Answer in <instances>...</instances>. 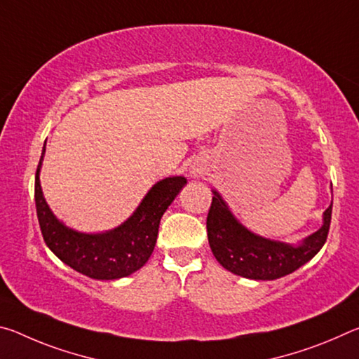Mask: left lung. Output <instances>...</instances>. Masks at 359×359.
<instances>
[{
    "label": "left lung",
    "instance_id": "1",
    "mask_svg": "<svg viewBox=\"0 0 359 359\" xmlns=\"http://www.w3.org/2000/svg\"><path fill=\"white\" fill-rule=\"evenodd\" d=\"M208 215L210 250L224 269L252 280H276L299 269L325 245L330 231L332 201L323 212V224L297 244L267 239L245 228L217 190H212Z\"/></svg>",
    "mask_w": 359,
    "mask_h": 359
}]
</instances>
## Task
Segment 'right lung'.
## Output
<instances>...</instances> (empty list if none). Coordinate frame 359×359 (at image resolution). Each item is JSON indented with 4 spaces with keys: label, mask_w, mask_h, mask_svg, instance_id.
<instances>
[{
    "label": "right lung",
    "mask_w": 359,
    "mask_h": 359,
    "mask_svg": "<svg viewBox=\"0 0 359 359\" xmlns=\"http://www.w3.org/2000/svg\"><path fill=\"white\" fill-rule=\"evenodd\" d=\"M44 155L46 144L36 171L34 201L42 238L53 255L74 271L96 280H117L141 269L155 248L163 214L187 185V179L172 175L156 182L136 210L117 228L102 233H82L66 226L48 208L39 180Z\"/></svg>",
    "instance_id": "1"
}]
</instances>
